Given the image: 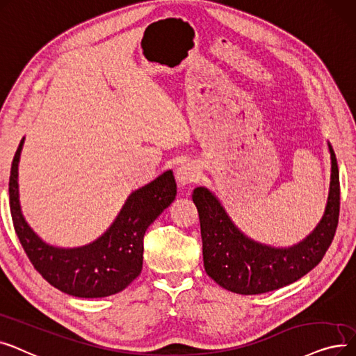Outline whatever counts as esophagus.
I'll list each match as a JSON object with an SVG mask.
<instances>
[{
  "label": "esophagus",
  "mask_w": 356,
  "mask_h": 356,
  "mask_svg": "<svg viewBox=\"0 0 356 356\" xmlns=\"http://www.w3.org/2000/svg\"><path fill=\"white\" fill-rule=\"evenodd\" d=\"M175 175H177L178 184L181 185V187H184V185H187V184L197 182L200 172L193 163H182L177 168Z\"/></svg>",
  "instance_id": "1"
}]
</instances>
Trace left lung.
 Masks as SVG:
<instances>
[{
  "mask_svg": "<svg viewBox=\"0 0 356 356\" xmlns=\"http://www.w3.org/2000/svg\"><path fill=\"white\" fill-rule=\"evenodd\" d=\"M329 149L332 175L325 216L310 236L289 249L269 248L248 239L209 190H194L204 268L220 286L245 296L274 291L310 273L325 257L337 227L341 206L339 171L334 152Z\"/></svg>",
  "mask_w": 356,
  "mask_h": 356,
  "instance_id": "left-lung-1",
  "label": "left lung"
}]
</instances>
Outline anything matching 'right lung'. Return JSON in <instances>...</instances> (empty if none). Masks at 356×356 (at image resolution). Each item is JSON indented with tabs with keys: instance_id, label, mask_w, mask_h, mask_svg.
I'll list each match as a JSON object with an SVG mask.
<instances>
[{
	"instance_id": "right-lung-1",
	"label": "right lung",
	"mask_w": 356,
	"mask_h": 356,
	"mask_svg": "<svg viewBox=\"0 0 356 356\" xmlns=\"http://www.w3.org/2000/svg\"><path fill=\"white\" fill-rule=\"evenodd\" d=\"M23 142L11 163L8 191L14 230L31 265L50 285L70 296L97 298L123 291L142 273L147 227L175 200L172 171L131 193L113 226L98 241L76 249H59L42 242L22 216L17 171Z\"/></svg>"
}]
</instances>
